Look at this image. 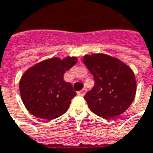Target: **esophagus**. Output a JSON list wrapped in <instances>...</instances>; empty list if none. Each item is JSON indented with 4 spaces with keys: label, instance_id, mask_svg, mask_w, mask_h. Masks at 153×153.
<instances>
[{
    "label": "esophagus",
    "instance_id": "obj_1",
    "mask_svg": "<svg viewBox=\"0 0 153 153\" xmlns=\"http://www.w3.org/2000/svg\"><path fill=\"white\" fill-rule=\"evenodd\" d=\"M85 93H86V89H83L80 91L78 92V95L80 96V97H84V96L85 95Z\"/></svg>",
    "mask_w": 153,
    "mask_h": 153
}]
</instances>
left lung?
<instances>
[{"mask_svg": "<svg viewBox=\"0 0 153 153\" xmlns=\"http://www.w3.org/2000/svg\"><path fill=\"white\" fill-rule=\"evenodd\" d=\"M83 62L95 80L94 87L84 97L91 111L106 119L125 112L136 92L132 69L121 60L103 53L85 55Z\"/></svg>", "mask_w": 153, "mask_h": 153, "instance_id": "8db88e82", "label": "left lung"}]
</instances>
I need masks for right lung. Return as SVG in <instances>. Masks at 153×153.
Wrapping results in <instances>:
<instances>
[{"instance_id": "1", "label": "right lung", "mask_w": 153, "mask_h": 153, "mask_svg": "<svg viewBox=\"0 0 153 153\" xmlns=\"http://www.w3.org/2000/svg\"><path fill=\"white\" fill-rule=\"evenodd\" d=\"M77 61L75 56L52 57L34 64L23 74L19 82L21 99L32 115L51 120L66 113L76 92L63 75Z\"/></svg>"}]
</instances>
